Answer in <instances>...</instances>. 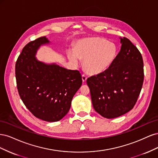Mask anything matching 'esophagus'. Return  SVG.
<instances>
[{
	"label": "esophagus",
	"instance_id": "1",
	"mask_svg": "<svg viewBox=\"0 0 158 158\" xmlns=\"http://www.w3.org/2000/svg\"><path fill=\"white\" fill-rule=\"evenodd\" d=\"M82 79L83 82H85V81H86V80H87V76H85V75H84V74H82Z\"/></svg>",
	"mask_w": 158,
	"mask_h": 158
}]
</instances>
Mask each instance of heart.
<instances>
[{"mask_svg":"<svg viewBox=\"0 0 158 158\" xmlns=\"http://www.w3.org/2000/svg\"><path fill=\"white\" fill-rule=\"evenodd\" d=\"M117 55V47L101 37H88L76 43L74 51H68L72 63L78 64L84 60V67L90 74L96 75L106 70L112 64Z\"/></svg>","mask_w":158,"mask_h":158,"instance_id":"b5f03b06","label":"heart"}]
</instances>
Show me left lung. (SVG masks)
Here are the masks:
<instances>
[{"instance_id": "8db88e82", "label": "left lung", "mask_w": 158, "mask_h": 158, "mask_svg": "<svg viewBox=\"0 0 158 158\" xmlns=\"http://www.w3.org/2000/svg\"><path fill=\"white\" fill-rule=\"evenodd\" d=\"M121 50L103 73L87 79L95 111L107 118L120 117L134 107L144 81L140 51L126 37H119Z\"/></svg>"}]
</instances>
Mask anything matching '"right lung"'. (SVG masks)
<instances>
[{"label":"right lung","instance_id":"1","mask_svg":"<svg viewBox=\"0 0 158 158\" xmlns=\"http://www.w3.org/2000/svg\"><path fill=\"white\" fill-rule=\"evenodd\" d=\"M49 44L51 41L44 36L23 47L16 63V78L19 95L29 111L43 121L56 122L69 111L82 80L78 70L36 58L40 47Z\"/></svg>","mask_w":158,"mask_h":158}]
</instances>
